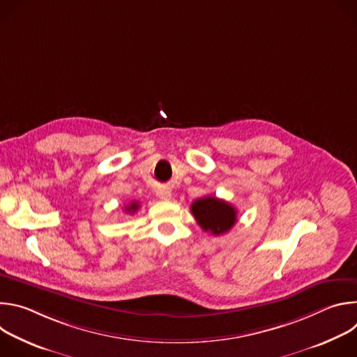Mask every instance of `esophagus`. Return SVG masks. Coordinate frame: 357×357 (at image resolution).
<instances>
[{"label":"esophagus","mask_w":357,"mask_h":357,"mask_svg":"<svg viewBox=\"0 0 357 357\" xmlns=\"http://www.w3.org/2000/svg\"><path fill=\"white\" fill-rule=\"evenodd\" d=\"M158 195H160V197H161L162 200H169V199H172V190H171L169 188H162V189H160Z\"/></svg>","instance_id":"esophagus-1"}]
</instances>
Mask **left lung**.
<instances>
[{
	"mask_svg": "<svg viewBox=\"0 0 357 357\" xmlns=\"http://www.w3.org/2000/svg\"><path fill=\"white\" fill-rule=\"evenodd\" d=\"M197 225L215 236L227 233L237 222V211L226 200L206 196L195 200L190 206Z\"/></svg>",
	"mask_w": 357,
	"mask_h": 357,
	"instance_id": "8db88e82",
	"label": "left lung"
}]
</instances>
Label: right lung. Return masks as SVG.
Masks as SVG:
<instances>
[{
  "mask_svg": "<svg viewBox=\"0 0 357 357\" xmlns=\"http://www.w3.org/2000/svg\"><path fill=\"white\" fill-rule=\"evenodd\" d=\"M138 208H139V203H138V202H131L128 206H126V212H128V213H134V212H137V211H138Z\"/></svg>",
  "mask_w": 357,
  "mask_h": 357,
  "instance_id": "obj_1",
  "label": "right lung"
}]
</instances>
